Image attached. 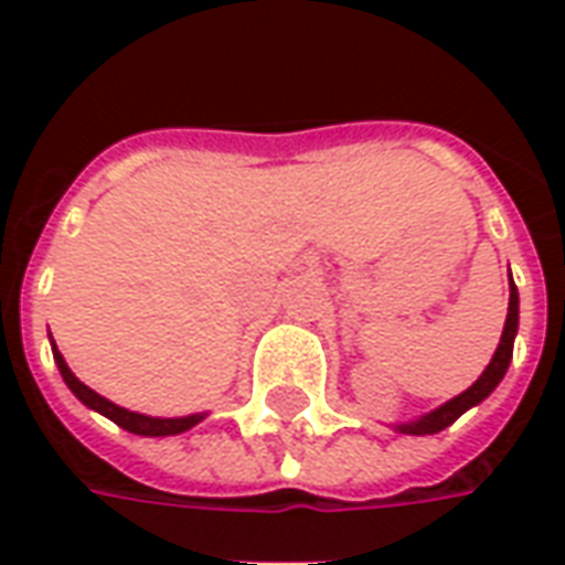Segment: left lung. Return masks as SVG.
<instances>
[{"mask_svg": "<svg viewBox=\"0 0 565 565\" xmlns=\"http://www.w3.org/2000/svg\"><path fill=\"white\" fill-rule=\"evenodd\" d=\"M511 278V271H509ZM514 332H518V287L511 281V296H509V318H505V330H502V339H499V348L493 360H490V366L481 372V379L475 381L472 387L460 396H454L450 403H445L436 412H429L420 420H412V424H399L396 429L405 433V436H433V433H441V429H448L462 412H469L472 405H478L481 399H487L490 393L497 391V384L502 381V375L509 372L511 363V351H514Z\"/></svg>", "mask_w": 565, "mask_h": 565, "instance_id": "obj_1", "label": "left lung"}]
</instances>
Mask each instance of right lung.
Returning a JSON list of instances; mask_svg holds the SVG:
<instances>
[{"label":"right lung","mask_w":565,"mask_h":565,"mask_svg":"<svg viewBox=\"0 0 565 565\" xmlns=\"http://www.w3.org/2000/svg\"><path fill=\"white\" fill-rule=\"evenodd\" d=\"M54 360H56V366H60V375H63V381L68 384V391L75 393L84 405L96 408L99 415H105L108 420H115L117 426H124L127 433H136V436H178V433H184V429H190V426H196L199 420L205 417V415L148 417V415H136V412H127V408H120V405L103 399V396H99L96 391H90L87 384H81V381L72 375V369L66 366V360H63V354H60L56 348H54Z\"/></svg>","instance_id":"right-lung-1"}]
</instances>
